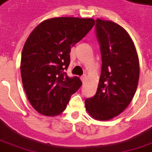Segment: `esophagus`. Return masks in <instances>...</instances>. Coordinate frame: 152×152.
<instances>
[{
    "label": "esophagus",
    "mask_w": 152,
    "mask_h": 152,
    "mask_svg": "<svg viewBox=\"0 0 152 152\" xmlns=\"http://www.w3.org/2000/svg\"><path fill=\"white\" fill-rule=\"evenodd\" d=\"M86 79H87V76L86 75H83L82 77H81V81L83 82V83H84V82H85Z\"/></svg>",
    "instance_id": "obj_1"
}]
</instances>
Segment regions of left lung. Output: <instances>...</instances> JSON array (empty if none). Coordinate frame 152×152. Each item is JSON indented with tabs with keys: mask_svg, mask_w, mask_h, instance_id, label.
<instances>
[{
	"mask_svg": "<svg viewBox=\"0 0 152 152\" xmlns=\"http://www.w3.org/2000/svg\"><path fill=\"white\" fill-rule=\"evenodd\" d=\"M102 70L95 96L85 100L86 110L98 121H108L125 110L137 91L139 58L131 37L121 26L96 20Z\"/></svg>",
	"mask_w": 152,
	"mask_h": 152,
	"instance_id": "obj_1",
	"label": "left lung"
}]
</instances>
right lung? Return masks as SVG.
Here are the masks:
<instances>
[{
	"mask_svg": "<svg viewBox=\"0 0 152 152\" xmlns=\"http://www.w3.org/2000/svg\"><path fill=\"white\" fill-rule=\"evenodd\" d=\"M94 25L91 18H51L39 23L27 38L20 71L27 99L37 112L59 115L80 88V79L69 78L64 71L70 63L71 47Z\"/></svg>",
	"mask_w": 152,
	"mask_h": 152,
	"instance_id": "add662e5",
	"label": "right lung"
}]
</instances>
